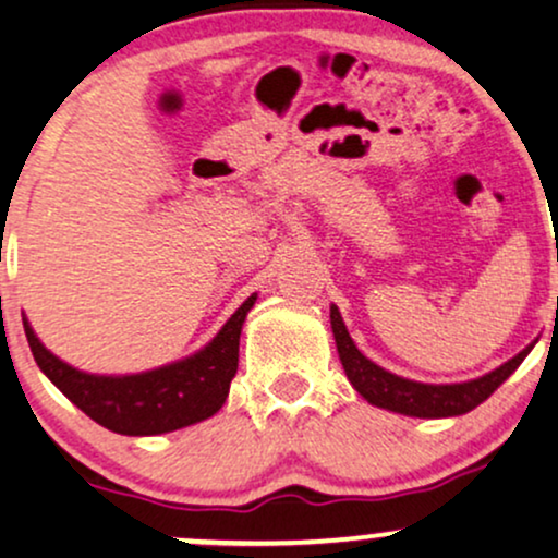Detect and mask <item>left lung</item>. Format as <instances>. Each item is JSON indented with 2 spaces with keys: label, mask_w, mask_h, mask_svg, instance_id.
Instances as JSON below:
<instances>
[{
  "label": "left lung",
  "mask_w": 558,
  "mask_h": 558,
  "mask_svg": "<svg viewBox=\"0 0 558 558\" xmlns=\"http://www.w3.org/2000/svg\"><path fill=\"white\" fill-rule=\"evenodd\" d=\"M330 325L332 336H336L338 356L345 369V377L351 380L360 393L367 399L373 407L388 409V412L409 414V417H459V414L472 412L480 407L488 396L496 390L501 383L514 373L517 367L524 362V356L530 354L533 345L522 349L520 354L511 356L509 362H504L501 367H496L493 373L477 377V380L466 383H451V386H430V383H417L399 377L388 369L377 367L375 362H369L367 356L356 349V343L351 341L349 330H345L341 312L338 306H330Z\"/></svg>",
  "instance_id": "obj_1"
}]
</instances>
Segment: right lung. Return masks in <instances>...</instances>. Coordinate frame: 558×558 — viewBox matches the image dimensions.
Here are the masks:
<instances>
[{
  "instance_id": "obj_1",
  "label": "right lung",
  "mask_w": 558,
  "mask_h": 558,
  "mask_svg": "<svg viewBox=\"0 0 558 558\" xmlns=\"http://www.w3.org/2000/svg\"><path fill=\"white\" fill-rule=\"evenodd\" d=\"M257 296H248L222 330L181 362L138 375H88L57 360L23 319L34 360L41 373L83 414L120 435H162L213 417L228 399L230 380L239 369V338L243 319Z\"/></svg>"
}]
</instances>
